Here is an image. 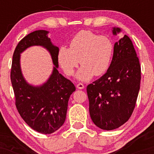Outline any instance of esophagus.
Listing matches in <instances>:
<instances>
[{
    "label": "esophagus",
    "mask_w": 154,
    "mask_h": 154,
    "mask_svg": "<svg viewBox=\"0 0 154 154\" xmlns=\"http://www.w3.org/2000/svg\"><path fill=\"white\" fill-rule=\"evenodd\" d=\"M77 88L79 90H82V89H84L85 86H84V85L82 84V83H79V84L77 85Z\"/></svg>",
    "instance_id": "esophagus-1"
}]
</instances>
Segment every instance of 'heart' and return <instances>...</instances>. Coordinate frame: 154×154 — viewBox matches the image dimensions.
<instances>
[{"mask_svg": "<svg viewBox=\"0 0 154 154\" xmlns=\"http://www.w3.org/2000/svg\"><path fill=\"white\" fill-rule=\"evenodd\" d=\"M113 54L114 45L108 37L82 30L72 38L69 48H60L58 61L68 75H73L75 69L80 63L82 66L76 74V78L87 82L94 75L100 76L106 72Z\"/></svg>", "mask_w": 154, "mask_h": 154, "instance_id": "1", "label": "heart"}]
</instances>
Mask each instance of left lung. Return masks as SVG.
Instances as JSON below:
<instances>
[{
  "instance_id": "left-lung-1",
  "label": "left lung",
  "mask_w": 154,
  "mask_h": 154,
  "mask_svg": "<svg viewBox=\"0 0 154 154\" xmlns=\"http://www.w3.org/2000/svg\"><path fill=\"white\" fill-rule=\"evenodd\" d=\"M121 32L119 27L112 28L115 36ZM140 79L139 59L131 40L125 35L114 43L112 61L105 75L87 87L90 115L98 128L112 130L130 119Z\"/></svg>"
}]
</instances>
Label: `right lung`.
Returning a JSON list of instances; mask_svg holds the SVG:
<instances>
[{
  "label": "right lung",
  "mask_w": 154,
  "mask_h": 154,
  "mask_svg": "<svg viewBox=\"0 0 154 154\" xmlns=\"http://www.w3.org/2000/svg\"><path fill=\"white\" fill-rule=\"evenodd\" d=\"M44 29L29 33L21 40L13 55L11 80L16 106L24 121L35 131L43 134L56 132L64 123L69 97L75 91L71 81L58 71L59 48ZM32 46H41L49 51L54 66L49 79L40 86L29 84L23 75L20 54Z\"/></svg>",
  "instance_id": "add662e5"
}]
</instances>
